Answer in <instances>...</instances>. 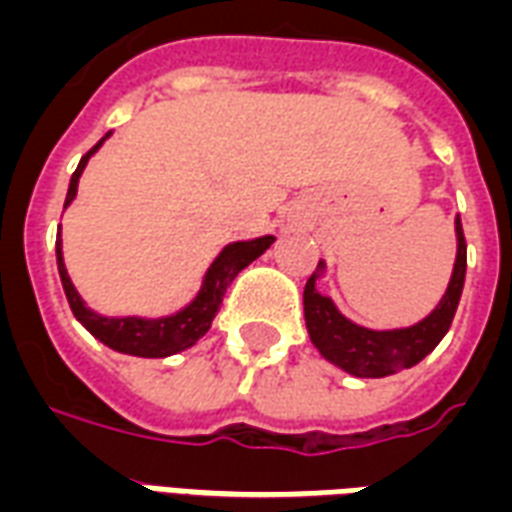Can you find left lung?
Segmentation results:
<instances>
[{
    "label": "left lung",
    "instance_id": "left-lung-1",
    "mask_svg": "<svg viewBox=\"0 0 512 512\" xmlns=\"http://www.w3.org/2000/svg\"><path fill=\"white\" fill-rule=\"evenodd\" d=\"M456 237H459V253H456L451 286L437 310L410 329L372 332L351 324L345 315L337 313L332 299L315 291V275H310L305 283V321L310 340L321 356L359 378H386L394 372L416 367L418 361L429 356L451 329L464 288V275H467V240L461 221H456Z\"/></svg>",
    "mask_w": 512,
    "mask_h": 512
}]
</instances>
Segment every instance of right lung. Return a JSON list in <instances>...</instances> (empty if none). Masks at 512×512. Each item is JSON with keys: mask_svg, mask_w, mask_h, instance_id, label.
<instances>
[{"mask_svg": "<svg viewBox=\"0 0 512 512\" xmlns=\"http://www.w3.org/2000/svg\"><path fill=\"white\" fill-rule=\"evenodd\" d=\"M105 140H99L91 148V151L80 159L78 169L72 172V180H69L67 202L64 207L75 199L78 194V180L80 172L86 167V161L91 159V153L99 148ZM275 237H259V240L248 242H232L226 245L221 256L213 261V267L207 272L205 286L199 291V297L180 310L178 315H169V318H161V321H140V318H102V315L91 313L83 299L78 297V291L72 286L67 270H64V259H61V234L59 242H56V261H59V275L61 286H64V294H67V302L72 307V313L78 318L80 324L86 326L88 332L94 334L96 340H102L107 348H113L118 353H129V356H142V359H164V356H172V353H180L191 348L197 343L199 337H205L213 326V318L221 310V302H224L226 288L232 286V280L240 275L253 259H259L261 253L270 248Z\"/></svg>", "mask_w": 512, "mask_h": 512, "instance_id": "add662e5", "label": "right lung"}]
</instances>
